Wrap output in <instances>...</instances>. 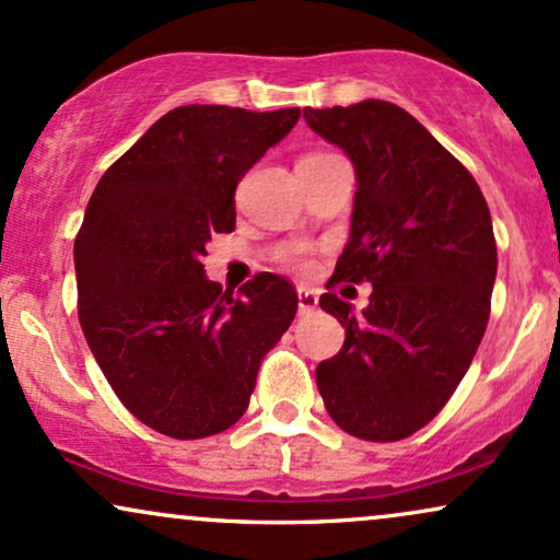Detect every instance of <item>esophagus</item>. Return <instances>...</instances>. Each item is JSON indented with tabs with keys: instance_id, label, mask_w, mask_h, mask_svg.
Returning <instances> with one entry per match:
<instances>
[{
	"instance_id": "esophagus-1",
	"label": "esophagus",
	"mask_w": 560,
	"mask_h": 560,
	"mask_svg": "<svg viewBox=\"0 0 560 560\" xmlns=\"http://www.w3.org/2000/svg\"><path fill=\"white\" fill-rule=\"evenodd\" d=\"M317 304H319L317 293H314L312 288L301 285V288H299V312H301V314L314 312V308H317Z\"/></svg>"
}]
</instances>
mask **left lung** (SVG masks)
Wrapping results in <instances>:
<instances>
[{
	"mask_svg": "<svg viewBox=\"0 0 560 560\" xmlns=\"http://www.w3.org/2000/svg\"><path fill=\"white\" fill-rule=\"evenodd\" d=\"M314 133L357 170L351 235L335 280L372 282L370 306L325 293L346 327L317 387L332 422L374 443L422 430L448 404L490 319L498 252L469 170L398 104L304 109Z\"/></svg>",
	"mask_w": 560,
	"mask_h": 560,
	"instance_id": "1",
	"label": "left lung"
}]
</instances>
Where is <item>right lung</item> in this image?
<instances>
[{"mask_svg":"<svg viewBox=\"0 0 560 560\" xmlns=\"http://www.w3.org/2000/svg\"><path fill=\"white\" fill-rule=\"evenodd\" d=\"M301 109L188 104L160 117L91 196L75 238L78 319L122 406L175 440L225 432L252 400L299 295L256 275L238 295L207 278L214 233H233L235 186Z\"/></svg>","mask_w":560,"mask_h":560,"instance_id":"1","label":"right lung"}]
</instances>
